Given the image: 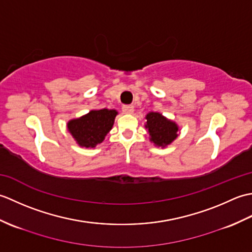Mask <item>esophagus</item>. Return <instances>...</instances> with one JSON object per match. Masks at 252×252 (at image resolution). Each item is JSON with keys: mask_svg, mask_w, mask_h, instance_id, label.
<instances>
[{"mask_svg": "<svg viewBox=\"0 0 252 252\" xmlns=\"http://www.w3.org/2000/svg\"><path fill=\"white\" fill-rule=\"evenodd\" d=\"M133 110H134V108H133V106H131V105L122 106V111L125 112V114H132Z\"/></svg>", "mask_w": 252, "mask_h": 252, "instance_id": "34e87169", "label": "esophagus"}]
</instances>
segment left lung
<instances>
[{"label":"left lung","instance_id":"left-lung-1","mask_svg":"<svg viewBox=\"0 0 252 252\" xmlns=\"http://www.w3.org/2000/svg\"><path fill=\"white\" fill-rule=\"evenodd\" d=\"M146 119V129H148L151 141L157 146H167L178 137V126L162 115L158 112H149Z\"/></svg>","mask_w":252,"mask_h":252}]
</instances>
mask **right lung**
<instances>
[{
	"instance_id": "right-lung-1",
	"label": "right lung",
	"mask_w": 252,
	"mask_h": 252,
	"mask_svg": "<svg viewBox=\"0 0 252 252\" xmlns=\"http://www.w3.org/2000/svg\"><path fill=\"white\" fill-rule=\"evenodd\" d=\"M116 110H92L79 119L68 122V130L80 146L93 148L104 141L114 126Z\"/></svg>"
}]
</instances>
